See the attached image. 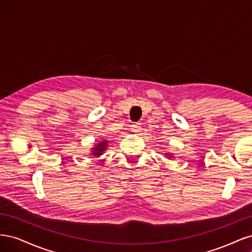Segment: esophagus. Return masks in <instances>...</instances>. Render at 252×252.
Listing matches in <instances>:
<instances>
[{
  "mask_svg": "<svg viewBox=\"0 0 252 252\" xmlns=\"http://www.w3.org/2000/svg\"><path fill=\"white\" fill-rule=\"evenodd\" d=\"M142 130V126L141 123H133L131 125V131L134 133H139Z\"/></svg>",
  "mask_w": 252,
  "mask_h": 252,
  "instance_id": "esophagus-1",
  "label": "esophagus"
}]
</instances>
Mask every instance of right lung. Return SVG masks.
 Instances as JSON below:
<instances>
[{"mask_svg": "<svg viewBox=\"0 0 252 252\" xmlns=\"http://www.w3.org/2000/svg\"><path fill=\"white\" fill-rule=\"evenodd\" d=\"M106 147H107V141H103V142H101L100 144H97L96 146L94 148L93 155H94L95 157H97V156H101V155L103 154V151L106 149Z\"/></svg>", "mask_w": 252, "mask_h": 252, "instance_id": "1", "label": "right lung"}]
</instances>
